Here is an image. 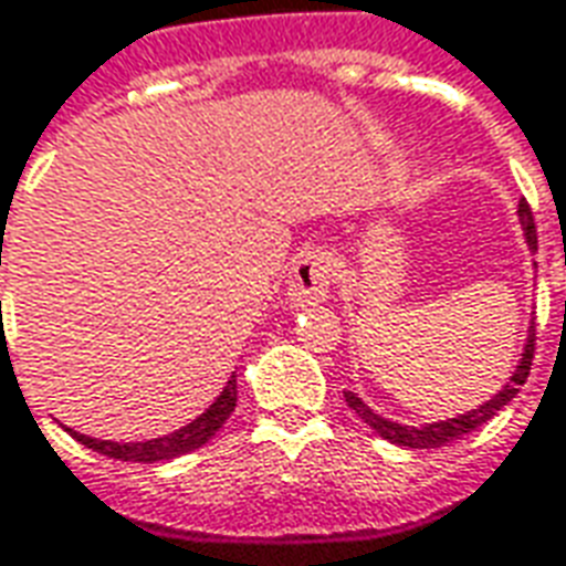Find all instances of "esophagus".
<instances>
[{"label":"esophagus","instance_id":"34e87169","mask_svg":"<svg viewBox=\"0 0 566 566\" xmlns=\"http://www.w3.org/2000/svg\"><path fill=\"white\" fill-rule=\"evenodd\" d=\"M328 283H332V259L323 250L302 252L290 274V304L292 307H307L326 298Z\"/></svg>","mask_w":566,"mask_h":566}]
</instances>
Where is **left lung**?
I'll use <instances>...</instances> for the list:
<instances>
[{"mask_svg":"<svg viewBox=\"0 0 566 566\" xmlns=\"http://www.w3.org/2000/svg\"><path fill=\"white\" fill-rule=\"evenodd\" d=\"M518 216H521V226H524V238H527V247L536 252V226H533V212H531V203L527 200H521L518 203ZM533 340H536V326H531L527 332V344H524V354H521V363L518 368L512 371V378L503 390L496 392L491 402L479 405V408H472L467 415H457V418H448V420H439V423H427V427H402V423H396V420H387L375 415L371 408H368L356 392H344V402L350 405L356 411V418L368 423L371 430L384 436L387 442L392 444H402V448H442V444L454 442V439H463L467 432L479 430L482 423L494 418L496 411L509 405L515 396H518V387L527 380L531 375V363H533Z\"/></svg>","mask_w":566,"mask_h":566,"instance_id":"8db88e82","label":"left lung"}]
</instances>
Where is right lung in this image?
Wrapping results in <instances>:
<instances>
[{
    "label": "right lung",
    "instance_id": "right-lung-1",
    "mask_svg": "<svg viewBox=\"0 0 566 566\" xmlns=\"http://www.w3.org/2000/svg\"><path fill=\"white\" fill-rule=\"evenodd\" d=\"M238 405V375H231L228 387L219 392V399L200 415L198 420H191L182 430L170 432L164 439H151V442H106V439H91L82 432L70 430L75 442H82L84 448L97 451V454L115 457V460H130V463H158V460H174L179 454H188L200 444H207L216 432L226 427V420L231 418Z\"/></svg>",
    "mask_w": 566,
    "mask_h": 566
}]
</instances>
